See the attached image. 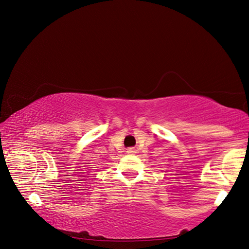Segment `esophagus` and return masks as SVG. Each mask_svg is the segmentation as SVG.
Segmentation results:
<instances>
[{"label": "esophagus", "mask_w": 249, "mask_h": 249, "mask_svg": "<svg viewBox=\"0 0 249 249\" xmlns=\"http://www.w3.org/2000/svg\"><path fill=\"white\" fill-rule=\"evenodd\" d=\"M128 153H130V154L134 153V150H133V149H129V150H128Z\"/></svg>", "instance_id": "esophagus-1"}]
</instances>
